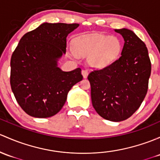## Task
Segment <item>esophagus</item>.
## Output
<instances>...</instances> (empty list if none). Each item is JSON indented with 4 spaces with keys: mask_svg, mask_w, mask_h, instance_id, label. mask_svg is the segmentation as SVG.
Here are the masks:
<instances>
[{
    "mask_svg": "<svg viewBox=\"0 0 160 160\" xmlns=\"http://www.w3.org/2000/svg\"><path fill=\"white\" fill-rule=\"evenodd\" d=\"M81 73H82V75H83V78H87V76H88V72H87V70H83L81 71Z\"/></svg>",
    "mask_w": 160,
    "mask_h": 160,
    "instance_id": "1",
    "label": "esophagus"
}]
</instances>
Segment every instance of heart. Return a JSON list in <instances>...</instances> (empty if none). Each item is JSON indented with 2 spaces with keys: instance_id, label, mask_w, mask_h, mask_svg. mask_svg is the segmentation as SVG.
<instances>
[{
  "instance_id": "b5f03b06",
  "label": "heart",
  "mask_w": 160,
  "mask_h": 160,
  "mask_svg": "<svg viewBox=\"0 0 160 160\" xmlns=\"http://www.w3.org/2000/svg\"><path fill=\"white\" fill-rule=\"evenodd\" d=\"M72 49L77 56H88L87 60L91 67L103 68L118 58L121 43L117 37L97 33H87L73 40Z\"/></svg>"
}]
</instances>
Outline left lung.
<instances>
[{
  "label": "left lung",
  "mask_w": 160,
  "mask_h": 160,
  "mask_svg": "<svg viewBox=\"0 0 160 160\" xmlns=\"http://www.w3.org/2000/svg\"><path fill=\"white\" fill-rule=\"evenodd\" d=\"M124 39L120 58L88 75L91 100L97 113L107 120L120 122L140 107L148 90L151 62L147 48L132 31L115 30Z\"/></svg>",
  "instance_id": "8db88e82"
}]
</instances>
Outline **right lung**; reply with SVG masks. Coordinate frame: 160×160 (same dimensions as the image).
Wrapping results in <instances>:
<instances>
[{
	"label": "right lung",
	"mask_w": 160,
	"mask_h": 160,
	"mask_svg": "<svg viewBox=\"0 0 160 160\" xmlns=\"http://www.w3.org/2000/svg\"><path fill=\"white\" fill-rule=\"evenodd\" d=\"M78 23H43L21 38L11 59V90L26 113L37 118L54 116L67 93L83 80L81 69L64 72L58 60L66 53L67 37Z\"/></svg>",
	"instance_id": "1"
}]
</instances>
